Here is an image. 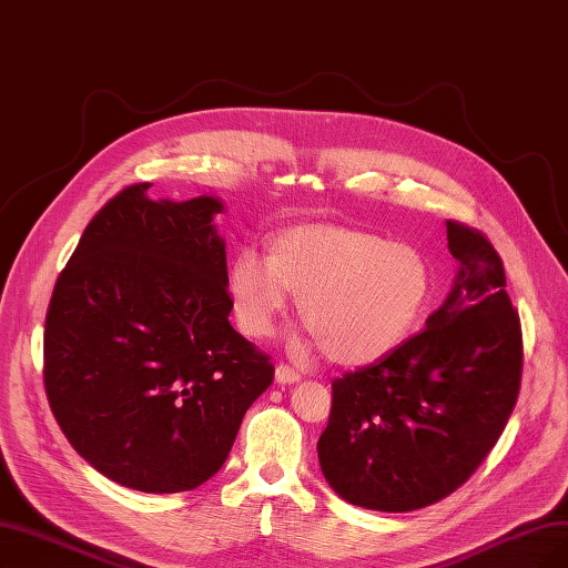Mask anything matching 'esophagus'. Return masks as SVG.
Wrapping results in <instances>:
<instances>
[{
	"label": "esophagus",
	"instance_id": "34e87169",
	"mask_svg": "<svg viewBox=\"0 0 568 568\" xmlns=\"http://www.w3.org/2000/svg\"><path fill=\"white\" fill-rule=\"evenodd\" d=\"M275 379L280 384H293V382L301 379V373L293 371L291 366H286V363H280V366L275 368Z\"/></svg>",
	"mask_w": 568,
	"mask_h": 568
}]
</instances>
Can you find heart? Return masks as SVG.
<instances>
[{"label":"heart","mask_w":568,"mask_h":568,"mask_svg":"<svg viewBox=\"0 0 568 568\" xmlns=\"http://www.w3.org/2000/svg\"><path fill=\"white\" fill-rule=\"evenodd\" d=\"M298 293V312L339 366H363L413 333L430 291L417 246L371 231L307 223L270 240L267 258L242 248L229 267L235 320L248 337H267Z\"/></svg>","instance_id":"b5f03b06"}]
</instances>
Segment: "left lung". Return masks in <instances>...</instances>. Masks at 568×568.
<instances>
[{
	"instance_id": "left-lung-1",
	"label": "left lung",
	"mask_w": 568,
	"mask_h": 568,
	"mask_svg": "<svg viewBox=\"0 0 568 568\" xmlns=\"http://www.w3.org/2000/svg\"><path fill=\"white\" fill-rule=\"evenodd\" d=\"M462 263L426 328L335 377L320 438L324 478L347 504L410 513L459 489L501 438L521 382V326L494 244L445 221Z\"/></svg>"
}]
</instances>
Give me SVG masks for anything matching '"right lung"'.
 <instances>
[{
	"label": "right lung",
	"instance_id": "obj_1",
	"mask_svg": "<svg viewBox=\"0 0 568 568\" xmlns=\"http://www.w3.org/2000/svg\"><path fill=\"white\" fill-rule=\"evenodd\" d=\"M113 195L55 282L43 389L79 455L149 494L189 491L229 459L242 417L275 377L229 322L225 244L202 195Z\"/></svg>",
	"mask_w": 568,
	"mask_h": 568
}]
</instances>
